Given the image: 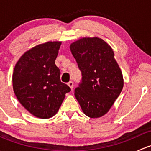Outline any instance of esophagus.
Wrapping results in <instances>:
<instances>
[{
    "instance_id": "34e87169",
    "label": "esophagus",
    "mask_w": 151,
    "mask_h": 151,
    "mask_svg": "<svg viewBox=\"0 0 151 151\" xmlns=\"http://www.w3.org/2000/svg\"><path fill=\"white\" fill-rule=\"evenodd\" d=\"M68 85L71 88V90H73V87H74V83L72 81H70L68 83Z\"/></svg>"
}]
</instances>
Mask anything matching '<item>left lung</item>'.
<instances>
[{
	"mask_svg": "<svg viewBox=\"0 0 151 151\" xmlns=\"http://www.w3.org/2000/svg\"><path fill=\"white\" fill-rule=\"evenodd\" d=\"M70 50L82 73L74 96L87 116L100 118L107 113L123 87L113 50L98 37L79 39L71 44Z\"/></svg>",
	"mask_w": 151,
	"mask_h": 151,
	"instance_id": "1",
	"label": "left lung"
}]
</instances>
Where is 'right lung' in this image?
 Wrapping results in <instances>:
<instances>
[{
  "label": "right lung",
  "instance_id": "1",
  "mask_svg": "<svg viewBox=\"0 0 151 151\" xmlns=\"http://www.w3.org/2000/svg\"><path fill=\"white\" fill-rule=\"evenodd\" d=\"M61 42H48L25 52L16 63L12 76L18 101L39 118L54 116L71 88L60 81L55 60Z\"/></svg>",
  "mask_w": 151,
  "mask_h": 151
}]
</instances>
